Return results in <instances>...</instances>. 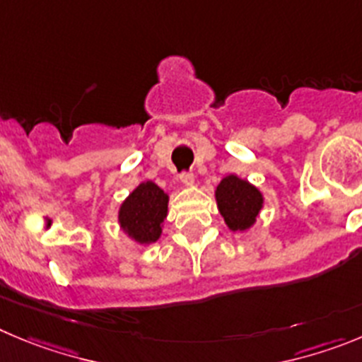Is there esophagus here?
Here are the masks:
<instances>
[{"mask_svg":"<svg viewBox=\"0 0 362 362\" xmlns=\"http://www.w3.org/2000/svg\"><path fill=\"white\" fill-rule=\"evenodd\" d=\"M180 182L184 185H192L194 184V175L191 171H182L180 173Z\"/></svg>","mask_w":362,"mask_h":362,"instance_id":"obj_1","label":"esophagus"}]
</instances>
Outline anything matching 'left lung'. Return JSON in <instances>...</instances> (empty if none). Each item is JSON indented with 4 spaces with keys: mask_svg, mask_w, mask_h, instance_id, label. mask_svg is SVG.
Wrapping results in <instances>:
<instances>
[{
    "mask_svg": "<svg viewBox=\"0 0 362 362\" xmlns=\"http://www.w3.org/2000/svg\"><path fill=\"white\" fill-rule=\"evenodd\" d=\"M216 200L225 223L232 230H246L253 225L262 209V194L259 189L241 180L235 175L225 177L216 189Z\"/></svg>",
    "mask_w": 362,
    "mask_h": 362,
    "instance_id": "1",
    "label": "left lung"
}]
</instances>
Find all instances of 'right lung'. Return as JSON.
<instances>
[{"label": "right lung", "mask_w": 362, "mask_h": 362, "mask_svg": "<svg viewBox=\"0 0 362 362\" xmlns=\"http://www.w3.org/2000/svg\"><path fill=\"white\" fill-rule=\"evenodd\" d=\"M168 214V194L153 182H144L119 209L121 228L137 243H155L160 238Z\"/></svg>", "instance_id": "1"}]
</instances>
